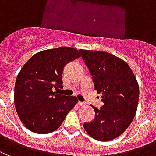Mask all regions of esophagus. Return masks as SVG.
<instances>
[{"mask_svg":"<svg viewBox=\"0 0 156 156\" xmlns=\"http://www.w3.org/2000/svg\"><path fill=\"white\" fill-rule=\"evenodd\" d=\"M77 105H79V106H84V105H86V103L85 102H82V101H78Z\"/></svg>","mask_w":156,"mask_h":156,"instance_id":"1","label":"esophagus"}]
</instances>
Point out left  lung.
<instances>
[{
  "label": "left lung",
  "mask_w": 156,
  "mask_h": 156,
  "mask_svg": "<svg viewBox=\"0 0 156 156\" xmlns=\"http://www.w3.org/2000/svg\"><path fill=\"white\" fill-rule=\"evenodd\" d=\"M80 52L104 103L101 109L92 106L95 118L84 123V128L97 140H111L132 122L138 105V83L128 64L114 55L86 50Z\"/></svg>",
  "instance_id": "8db88e82"
}]
</instances>
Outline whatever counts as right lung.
Listing matches in <instances>:
<instances>
[{
	"instance_id": "add662e5",
	"label": "right lung",
	"mask_w": 156,
	"mask_h": 156,
	"mask_svg": "<svg viewBox=\"0 0 156 156\" xmlns=\"http://www.w3.org/2000/svg\"><path fill=\"white\" fill-rule=\"evenodd\" d=\"M80 56L76 49L58 47L35 54L21 68L15 85V106L21 122L37 134L58 129L77 103L76 96L53 91L62 86L68 63Z\"/></svg>"
}]
</instances>
